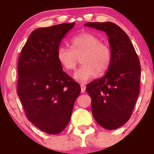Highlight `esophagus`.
I'll return each instance as SVG.
<instances>
[{"instance_id": "esophagus-1", "label": "esophagus", "mask_w": 154, "mask_h": 154, "mask_svg": "<svg viewBox=\"0 0 154 154\" xmlns=\"http://www.w3.org/2000/svg\"><path fill=\"white\" fill-rule=\"evenodd\" d=\"M80 87H81V92L84 93L86 91V86L84 84H80Z\"/></svg>"}]
</instances>
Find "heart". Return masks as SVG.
<instances>
[{"label":"heart","instance_id":"b5f03b06","mask_svg":"<svg viewBox=\"0 0 154 154\" xmlns=\"http://www.w3.org/2000/svg\"><path fill=\"white\" fill-rule=\"evenodd\" d=\"M70 48L60 46L57 51L59 63L66 71L76 68L81 58V66L74 72V78L85 83L97 74H105L112 62V52L105 43L100 42L98 37L90 32H81L70 40Z\"/></svg>","mask_w":154,"mask_h":154}]
</instances>
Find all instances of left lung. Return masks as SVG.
<instances>
[{"instance_id":"1","label":"left lung","mask_w":154,"mask_h":154,"mask_svg":"<svg viewBox=\"0 0 154 154\" xmlns=\"http://www.w3.org/2000/svg\"><path fill=\"white\" fill-rule=\"evenodd\" d=\"M85 26L103 31L109 37L112 62L106 74L86 86L91 111L103 128L115 130L130 119L140 88L141 66L127 33L114 23L88 22Z\"/></svg>"}]
</instances>
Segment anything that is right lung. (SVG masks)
<instances>
[{"label": "right lung", "instance_id": "1", "mask_svg": "<svg viewBox=\"0 0 154 154\" xmlns=\"http://www.w3.org/2000/svg\"><path fill=\"white\" fill-rule=\"evenodd\" d=\"M74 25L64 23L35 29L18 60L17 91L26 116L48 134H59L66 128L81 91L57 58L62 39Z\"/></svg>", "mask_w": 154, "mask_h": 154}]
</instances>
